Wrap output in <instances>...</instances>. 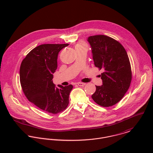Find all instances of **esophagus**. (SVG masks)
<instances>
[{
    "instance_id": "obj_1",
    "label": "esophagus",
    "mask_w": 153,
    "mask_h": 153,
    "mask_svg": "<svg viewBox=\"0 0 153 153\" xmlns=\"http://www.w3.org/2000/svg\"><path fill=\"white\" fill-rule=\"evenodd\" d=\"M77 85H78V86H84L86 85V83H82V82H79V83H77Z\"/></svg>"
}]
</instances>
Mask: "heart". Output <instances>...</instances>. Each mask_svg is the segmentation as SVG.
<instances>
[{"label":"heart","instance_id":"heart-1","mask_svg":"<svg viewBox=\"0 0 153 153\" xmlns=\"http://www.w3.org/2000/svg\"><path fill=\"white\" fill-rule=\"evenodd\" d=\"M78 47H86V44L83 42H79L76 45V48Z\"/></svg>","mask_w":153,"mask_h":153}]
</instances>
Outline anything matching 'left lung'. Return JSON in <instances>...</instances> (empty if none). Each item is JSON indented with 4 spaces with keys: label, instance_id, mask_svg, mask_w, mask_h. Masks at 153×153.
I'll use <instances>...</instances> for the list:
<instances>
[{
    "label": "left lung",
    "instance_id": "obj_1",
    "mask_svg": "<svg viewBox=\"0 0 153 153\" xmlns=\"http://www.w3.org/2000/svg\"><path fill=\"white\" fill-rule=\"evenodd\" d=\"M94 65L104 71L101 74L102 86H96L93 100L103 107L119 102L128 90L132 71L128 56L120 42L103 35L88 37Z\"/></svg>",
    "mask_w": 153,
    "mask_h": 153
}]
</instances>
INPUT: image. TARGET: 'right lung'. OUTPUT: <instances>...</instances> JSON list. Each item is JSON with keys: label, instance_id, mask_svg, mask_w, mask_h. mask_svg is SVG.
I'll list each match as a JSON object with an SVG mask.
<instances>
[{"label": "right lung", "instance_id": "add662e5", "mask_svg": "<svg viewBox=\"0 0 153 153\" xmlns=\"http://www.w3.org/2000/svg\"><path fill=\"white\" fill-rule=\"evenodd\" d=\"M68 44L40 45L27 55L20 67V82L28 100L53 114L64 111L69 103L71 85L56 86L53 74L57 68L59 53Z\"/></svg>", "mask_w": 153, "mask_h": 153}]
</instances>
